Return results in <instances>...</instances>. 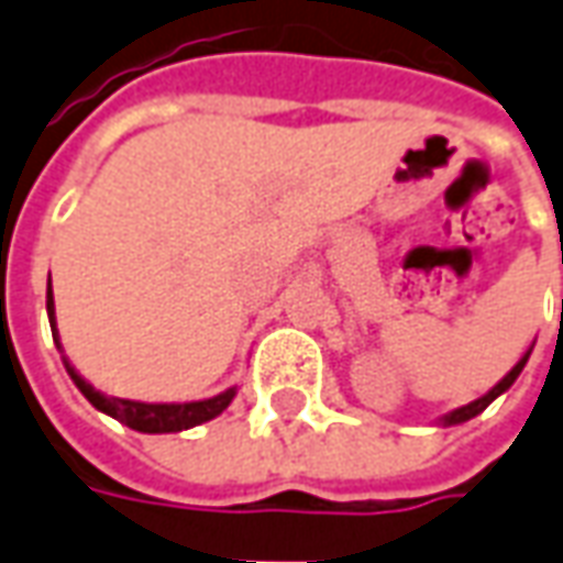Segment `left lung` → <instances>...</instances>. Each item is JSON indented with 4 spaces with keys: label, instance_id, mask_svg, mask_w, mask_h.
<instances>
[{
    "label": "left lung",
    "instance_id": "8db88e82",
    "mask_svg": "<svg viewBox=\"0 0 563 563\" xmlns=\"http://www.w3.org/2000/svg\"><path fill=\"white\" fill-rule=\"evenodd\" d=\"M530 350H533V347H530ZM530 350H528V353H525V356H521V360H518V363L512 365V372H506V377H503V380H497V384H494V387H490V390H487L485 396H478L475 402L463 405V408H454V411H448V415H442V418L435 420V423H442V427H454V423H466V420L475 418V415H482V411H485L487 405L494 402L497 396H503V393H506V390H509V387H512L515 377L521 375V368L528 365Z\"/></svg>",
    "mask_w": 563,
    "mask_h": 563
}]
</instances>
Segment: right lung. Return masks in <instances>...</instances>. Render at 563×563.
<instances>
[{
	"label": "right lung",
	"instance_id": "add662e5",
	"mask_svg": "<svg viewBox=\"0 0 563 563\" xmlns=\"http://www.w3.org/2000/svg\"><path fill=\"white\" fill-rule=\"evenodd\" d=\"M48 320H51V335H54V344L60 347V332H57V317H54V292H51L48 280ZM63 353V347H60ZM63 365L73 377L78 390L85 393L97 411H103L109 418L121 420L124 427H131L136 432H183L198 427V423H207V420L219 418L225 411L231 399L238 396V387H228L225 393L219 396H210V399H198V402H136V399H118V396H103L100 390H93L85 377L78 375L76 368L69 365V360L63 356Z\"/></svg>",
	"mask_w": 563,
	"mask_h": 563
}]
</instances>
